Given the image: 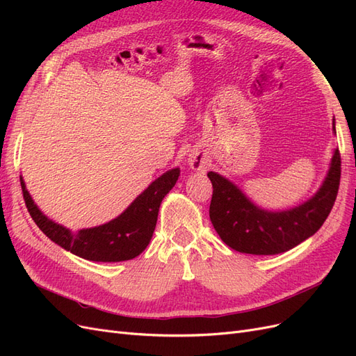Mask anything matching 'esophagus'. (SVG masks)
Wrapping results in <instances>:
<instances>
[{
    "instance_id": "obj_1",
    "label": "esophagus",
    "mask_w": 356,
    "mask_h": 356,
    "mask_svg": "<svg viewBox=\"0 0 356 356\" xmlns=\"http://www.w3.org/2000/svg\"><path fill=\"white\" fill-rule=\"evenodd\" d=\"M188 165H190L193 169H196V170H200V169L203 168V163H202L200 157H190V159H188Z\"/></svg>"
}]
</instances>
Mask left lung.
I'll use <instances>...</instances> for the list:
<instances>
[{
    "instance_id": "8db88e82",
    "label": "left lung",
    "mask_w": 356,
    "mask_h": 356,
    "mask_svg": "<svg viewBox=\"0 0 356 356\" xmlns=\"http://www.w3.org/2000/svg\"><path fill=\"white\" fill-rule=\"evenodd\" d=\"M332 131L336 126L332 122ZM341 159L334 149L325 181L314 197L286 211L258 208L232 181L208 172L213 193L209 218L221 241L232 250L252 255H275L315 234L330 215L340 186Z\"/></svg>"
}]
</instances>
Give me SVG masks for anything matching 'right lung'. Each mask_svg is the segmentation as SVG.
<instances>
[{"mask_svg": "<svg viewBox=\"0 0 356 356\" xmlns=\"http://www.w3.org/2000/svg\"><path fill=\"white\" fill-rule=\"evenodd\" d=\"M178 177V168L165 172L117 218L98 227L79 230L77 233H72L70 229L49 220L38 209L29 196L22 177H20V186L29 215L49 239L84 260L117 263L132 260L145 250L156 229L160 203L177 184Z\"/></svg>", "mask_w": 356, "mask_h": 356, "instance_id": "1", "label": "right lung"}]
</instances>
